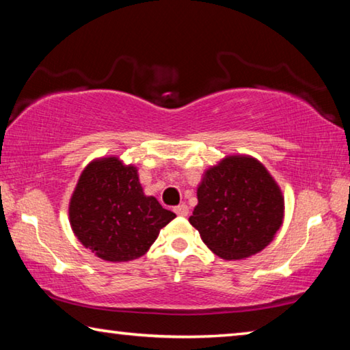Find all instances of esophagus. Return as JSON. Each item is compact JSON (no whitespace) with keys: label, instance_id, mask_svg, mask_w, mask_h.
I'll return each mask as SVG.
<instances>
[{"label":"esophagus","instance_id":"34e87169","mask_svg":"<svg viewBox=\"0 0 350 350\" xmlns=\"http://www.w3.org/2000/svg\"><path fill=\"white\" fill-rule=\"evenodd\" d=\"M174 213L177 216H187L188 215V206L185 204L174 206Z\"/></svg>","mask_w":350,"mask_h":350}]
</instances>
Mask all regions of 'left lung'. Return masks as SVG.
I'll return each instance as SVG.
<instances>
[{
    "mask_svg": "<svg viewBox=\"0 0 350 350\" xmlns=\"http://www.w3.org/2000/svg\"><path fill=\"white\" fill-rule=\"evenodd\" d=\"M284 217V198L256 159L228 156L205 171L189 224L219 258L258 253L273 241Z\"/></svg>",
    "mask_w": 350,
    "mask_h": 350,
    "instance_id": "8db88e82",
    "label": "left lung"
}]
</instances>
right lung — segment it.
<instances>
[{
  "label": "right lung",
  "mask_w": 350,
  "mask_h": 350,
  "mask_svg": "<svg viewBox=\"0 0 350 350\" xmlns=\"http://www.w3.org/2000/svg\"><path fill=\"white\" fill-rule=\"evenodd\" d=\"M174 217L156 198L145 196L137 168L117 157L88 165L69 202L77 239L111 262L140 258Z\"/></svg>",
  "instance_id": "1"
}]
</instances>
